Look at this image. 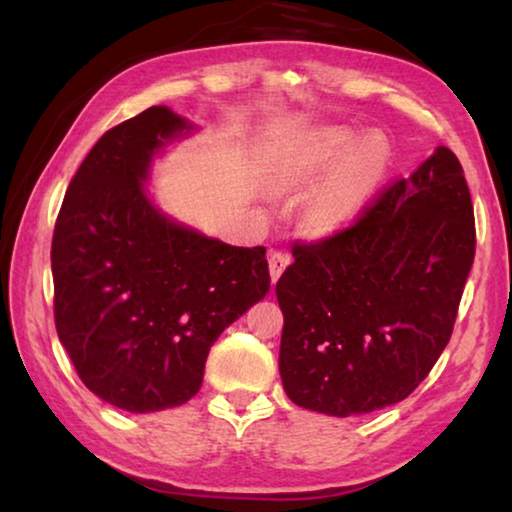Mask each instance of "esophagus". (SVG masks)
Returning <instances> with one entry per match:
<instances>
[{"mask_svg": "<svg viewBox=\"0 0 512 512\" xmlns=\"http://www.w3.org/2000/svg\"><path fill=\"white\" fill-rule=\"evenodd\" d=\"M289 264H291V259H289L287 253H280V250H271V253H268V273H271L273 284L280 280L282 273L287 271Z\"/></svg>", "mask_w": 512, "mask_h": 512, "instance_id": "34e87169", "label": "esophagus"}]
</instances>
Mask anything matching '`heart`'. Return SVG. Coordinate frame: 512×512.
Here are the masks:
<instances>
[{
    "label": "heart",
    "instance_id": "1",
    "mask_svg": "<svg viewBox=\"0 0 512 512\" xmlns=\"http://www.w3.org/2000/svg\"><path fill=\"white\" fill-rule=\"evenodd\" d=\"M391 146L381 133L325 128L280 162L275 178L287 187H314L302 212L305 228L329 237L348 228L384 178Z\"/></svg>",
    "mask_w": 512,
    "mask_h": 512
}]
</instances>
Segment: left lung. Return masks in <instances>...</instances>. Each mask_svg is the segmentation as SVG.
<instances>
[{"mask_svg": "<svg viewBox=\"0 0 512 512\" xmlns=\"http://www.w3.org/2000/svg\"><path fill=\"white\" fill-rule=\"evenodd\" d=\"M474 237L461 162L438 146L352 228L293 248L275 287L289 400L350 418L409 397L452 336Z\"/></svg>", "mask_w": 512, "mask_h": 512, "instance_id": "8db88e82", "label": "left lung"}]
</instances>
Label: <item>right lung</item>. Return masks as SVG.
<instances>
[{"instance_id":"add662e5","label":"right lung","mask_w":512,"mask_h":512,"mask_svg":"<svg viewBox=\"0 0 512 512\" xmlns=\"http://www.w3.org/2000/svg\"><path fill=\"white\" fill-rule=\"evenodd\" d=\"M194 131L167 106L110 128L51 241L58 339L83 384L128 413L192 400L214 341L271 289L264 246L223 244L151 198L155 160Z\"/></svg>"}]
</instances>
